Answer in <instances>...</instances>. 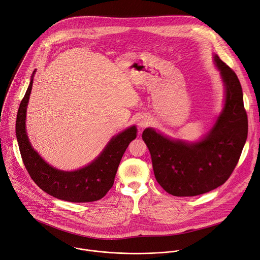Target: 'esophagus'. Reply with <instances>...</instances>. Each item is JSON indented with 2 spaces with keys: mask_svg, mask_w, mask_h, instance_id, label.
Listing matches in <instances>:
<instances>
[{
  "mask_svg": "<svg viewBox=\"0 0 260 260\" xmlns=\"http://www.w3.org/2000/svg\"><path fill=\"white\" fill-rule=\"evenodd\" d=\"M149 124H150V119H149V117H147V116H141L138 120V125L142 129L147 127Z\"/></svg>",
  "mask_w": 260,
  "mask_h": 260,
  "instance_id": "1",
  "label": "esophagus"
}]
</instances>
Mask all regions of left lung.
I'll return each mask as SVG.
<instances>
[{
  "label": "left lung",
  "instance_id": "8db88e82",
  "mask_svg": "<svg viewBox=\"0 0 260 260\" xmlns=\"http://www.w3.org/2000/svg\"><path fill=\"white\" fill-rule=\"evenodd\" d=\"M214 61L225 86V104L209 134L191 144L169 139L150 127L142 135L156 181L175 197L200 196L224 184L247 140L248 118L239 78L218 55Z\"/></svg>",
  "mask_w": 260,
  "mask_h": 260
}]
</instances>
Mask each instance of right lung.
Instances as JSON below:
<instances>
[{"instance_id": "obj_1", "label": "right lung", "mask_w": 260, "mask_h": 260, "mask_svg": "<svg viewBox=\"0 0 260 260\" xmlns=\"http://www.w3.org/2000/svg\"><path fill=\"white\" fill-rule=\"evenodd\" d=\"M32 76L20 103L16 117V138L22 161L32 181L46 193L72 203L99 201L113 186L115 175L128 144L136 139L137 128L131 126L113 137L103 152L88 166L74 171L56 170L46 164L31 147L26 131V106L32 86Z\"/></svg>"}]
</instances>
